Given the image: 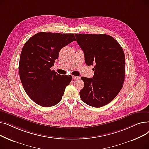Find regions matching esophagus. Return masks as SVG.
I'll return each instance as SVG.
<instances>
[{
  "mask_svg": "<svg viewBox=\"0 0 149 149\" xmlns=\"http://www.w3.org/2000/svg\"><path fill=\"white\" fill-rule=\"evenodd\" d=\"M72 79H73L74 80L79 79H80V77H79V76H74V75H73V76H72Z\"/></svg>",
  "mask_w": 149,
  "mask_h": 149,
  "instance_id": "1",
  "label": "esophagus"
}]
</instances>
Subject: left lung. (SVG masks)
<instances>
[{"label": "left lung", "mask_w": 149, "mask_h": 149, "mask_svg": "<svg viewBox=\"0 0 149 149\" xmlns=\"http://www.w3.org/2000/svg\"><path fill=\"white\" fill-rule=\"evenodd\" d=\"M83 50L86 64H94L92 78L81 77L84 86L80 91L81 100L89 106L100 107L118 94L125 78V56L122 47L109 35L75 34Z\"/></svg>", "instance_id": "8db88e82"}]
</instances>
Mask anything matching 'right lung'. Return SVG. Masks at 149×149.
<instances>
[{"label": "right lung", "mask_w": 149, "mask_h": 149, "mask_svg": "<svg viewBox=\"0 0 149 149\" xmlns=\"http://www.w3.org/2000/svg\"><path fill=\"white\" fill-rule=\"evenodd\" d=\"M75 41L74 34L40 32L23 46L19 71L23 88L29 98L42 107H51L61 101L72 76L61 75L51 68L60 49Z\"/></svg>", "instance_id": "right-lung-1"}]
</instances>
